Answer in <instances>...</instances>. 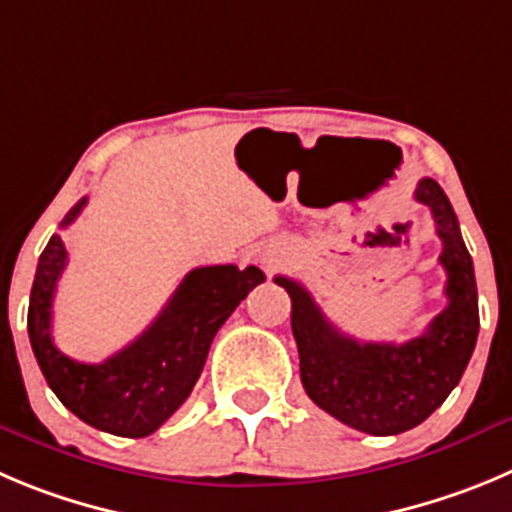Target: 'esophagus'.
<instances>
[{
    "label": "esophagus",
    "instance_id": "obj_1",
    "mask_svg": "<svg viewBox=\"0 0 512 512\" xmlns=\"http://www.w3.org/2000/svg\"><path fill=\"white\" fill-rule=\"evenodd\" d=\"M260 262L267 267V270H272V267H275V262H278V260H275V255L265 252V255H260Z\"/></svg>",
    "mask_w": 512,
    "mask_h": 512
}]
</instances>
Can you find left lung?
I'll return each mask as SVG.
<instances>
[{
	"mask_svg": "<svg viewBox=\"0 0 512 512\" xmlns=\"http://www.w3.org/2000/svg\"><path fill=\"white\" fill-rule=\"evenodd\" d=\"M414 199L432 209L447 272V308L422 336L401 346L343 336L298 280L275 278L293 303L305 394L338 422L376 437L407 432L442 407L460 384L480 331L475 270L450 199L434 179L419 181Z\"/></svg>",
	"mask_w": 512,
	"mask_h": 512,
	"instance_id": "left-lung-1",
	"label": "left lung"
}]
</instances>
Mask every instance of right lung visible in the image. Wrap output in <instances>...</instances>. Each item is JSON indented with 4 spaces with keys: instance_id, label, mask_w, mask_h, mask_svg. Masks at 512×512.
<instances>
[{
    "instance_id": "add662e5",
    "label": "right lung",
    "mask_w": 512,
    "mask_h": 512,
    "mask_svg": "<svg viewBox=\"0 0 512 512\" xmlns=\"http://www.w3.org/2000/svg\"><path fill=\"white\" fill-rule=\"evenodd\" d=\"M80 199L60 227L75 222ZM68 262L60 234H52L37 262L27 331L42 376L78 419L118 437H148L186 401L207 361L214 336L252 288L265 280L257 267L214 265L191 270L166 308L133 343L103 364H80L52 341V298Z\"/></svg>"
}]
</instances>
